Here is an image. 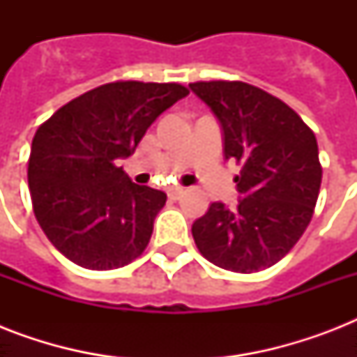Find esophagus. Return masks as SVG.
<instances>
[{
  "label": "esophagus",
  "mask_w": 357,
  "mask_h": 357,
  "mask_svg": "<svg viewBox=\"0 0 357 357\" xmlns=\"http://www.w3.org/2000/svg\"><path fill=\"white\" fill-rule=\"evenodd\" d=\"M183 195H185L183 187H172V189L168 190V198H170V200H179Z\"/></svg>",
  "instance_id": "esophagus-1"
}]
</instances>
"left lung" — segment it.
I'll list each match as a JSON object with an SVG mask.
<instances>
[{
    "label": "left lung",
    "instance_id": "obj_1",
    "mask_svg": "<svg viewBox=\"0 0 357 357\" xmlns=\"http://www.w3.org/2000/svg\"><path fill=\"white\" fill-rule=\"evenodd\" d=\"M189 86L220 123L224 157L241 165L237 207L213 202L192 224L196 246L231 272L276 265L313 217L322 179L315 133L287 103L243 81Z\"/></svg>",
    "mask_w": 357,
    "mask_h": 357
}]
</instances>
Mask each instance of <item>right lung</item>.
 <instances>
[{
  "label": "right lung",
  "mask_w": 357,
  "mask_h": 357,
  "mask_svg": "<svg viewBox=\"0 0 357 357\" xmlns=\"http://www.w3.org/2000/svg\"><path fill=\"white\" fill-rule=\"evenodd\" d=\"M187 94L178 83H107L36 129L27 168L33 211L72 263L111 271L144 252L167 195L133 183L119 159L131 155L157 116Z\"/></svg>",
  "instance_id": "1"
}]
</instances>
